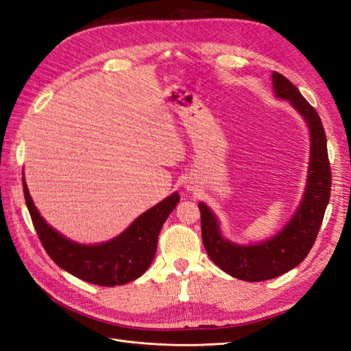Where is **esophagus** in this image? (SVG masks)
<instances>
[{"label": "esophagus", "instance_id": "34e87169", "mask_svg": "<svg viewBox=\"0 0 351 351\" xmlns=\"http://www.w3.org/2000/svg\"><path fill=\"white\" fill-rule=\"evenodd\" d=\"M187 189H189V190H193V186H187Z\"/></svg>", "mask_w": 351, "mask_h": 351}]
</instances>
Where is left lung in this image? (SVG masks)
<instances>
[{
  "label": "left lung",
  "instance_id": "8db88e82",
  "mask_svg": "<svg viewBox=\"0 0 351 351\" xmlns=\"http://www.w3.org/2000/svg\"><path fill=\"white\" fill-rule=\"evenodd\" d=\"M272 80L277 97L289 99L304 117L311 130L309 176L303 200L295 215L275 237L259 244L241 246L222 237L215 215L205 204H197L202 241L208 256L231 277L250 282L280 277L304 261L319 232L331 196V165L321 117L303 98L300 90L282 74L274 71Z\"/></svg>",
  "mask_w": 351,
  "mask_h": 351
}]
</instances>
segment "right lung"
Returning <instances> with one entry per match:
<instances>
[{"instance_id":"add662e5","label":"right lung","mask_w":351,"mask_h":351,"mask_svg":"<svg viewBox=\"0 0 351 351\" xmlns=\"http://www.w3.org/2000/svg\"><path fill=\"white\" fill-rule=\"evenodd\" d=\"M23 192L32 222L48 256L74 277L102 287L134 281L149 268L156 253L159 231L180 202L178 193H173L136 218L119 237L86 246L70 241L47 224L34 205L25 178Z\"/></svg>"}]
</instances>
